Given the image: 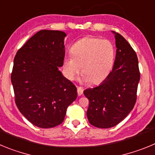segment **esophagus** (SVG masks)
<instances>
[{"mask_svg":"<svg viewBox=\"0 0 155 155\" xmlns=\"http://www.w3.org/2000/svg\"><path fill=\"white\" fill-rule=\"evenodd\" d=\"M77 89H78V96H81L82 94H83V88L81 87H77Z\"/></svg>","mask_w":155,"mask_h":155,"instance_id":"esophagus-1","label":"esophagus"}]
</instances>
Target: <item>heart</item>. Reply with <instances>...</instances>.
<instances>
[{
    "instance_id": "obj_1",
    "label": "heart",
    "mask_w": 155,
    "mask_h": 155,
    "mask_svg": "<svg viewBox=\"0 0 155 155\" xmlns=\"http://www.w3.org/2000/svg\"><path fill=\"white\" fill-rule=\"evenodd\" d=\"M71 54L64 61V71L68 78H74L82 67L83 80L98 84L113 69L116 51L109 40L86 37L71 46Z\"/></svg>"
}]
</instances>
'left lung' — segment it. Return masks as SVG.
Listing matches in <instances>:
<instances>
[{
    "mask_svg": "<svg viewBox=\"0 0 155 155\" xmlns=\"http://www.w3.org/2000/svg\"><path fill=\"white\" fill-rule=\"evenodd\" d=\"M116 54L113 71L98 86L84 90L89 101L87 116L98 128L113 127L134 109L140 81L138 59L129 42L113 31Z\"/></svg>",
    "mask_w": 155,
    "mask_h": 155,
    "instance_id": "8db88e82",
    "label": "left lung"
}]
</instances>
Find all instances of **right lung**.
Wrapping results in <instances>:
<instances>
[{
  "instance_id": "right-lung-1",
  "label": "right lung",
  "mask_w": 155,
  "mask_h": 155,
  "mask_svg": "<svg viewBox=\"0 0 155 155\" xmlns=\"http://www.w3.org/2000/svg\"><path fill=\"white\" fill-rule=\"evenodd\" d=\"M66 33L41 30L18 50L12 83L20 113L33 125L52 128L62 124L78 96L74 84L59 71L64 64Z\"/></svg>"
}]
</instances>
